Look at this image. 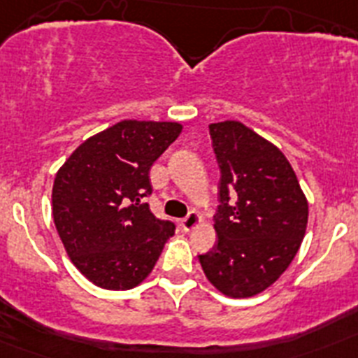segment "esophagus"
Wrapping results in <instances>:
<instances>
[{
	"mask_svg": "<svg viewBox=\"0 0 358 358\" xmlns=\"http://www.w3.org/2000/svg\"><path fill=\"white\" fill-rule=\"evenodd\" d=\"M199 224H201V215L195 213V211H189V213L181 220V227L186 233L194 229V227H197Z\"/></svg>",
	"mask_w": 358,
	"mask_h": 358,
	"instance_id": "esophagus-1",
	"label": "esophagus"
}]
</instances>
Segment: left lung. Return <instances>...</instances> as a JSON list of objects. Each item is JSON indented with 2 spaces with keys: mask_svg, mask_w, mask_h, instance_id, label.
<instances>
[{
  "mask_svg": "<svg viewBox=\"0 0 358 358\" xmlns=\"http://www.w3.org/2000/svg\"><path fill=\"white\" fill-rule=\"evenodd\" d=\"M220 169L217 242L199 262L229 297L264 292L285 273L301 245L308 202L283 152L243 123H211Z\"/></svg>",
  "mask_w": 358,
  "mask_h": 358,
  "instance_id": "1",
  "label": "left lung"
}]
</instances>
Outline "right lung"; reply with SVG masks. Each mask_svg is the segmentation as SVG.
<instances>
[{
	"label": "right lung",
	"mask_w": 358,
	"mask_h": 358,
	"mask_svg": "<svg viewBox=\"0 0 358 358\" xmlns=\"http://www.w3.org/2000/svg\"><path fill=\"white\" fill-rule=\"evenodd\" d=\"M176 122L123 120L85 140L53 182V222L73 265L107 290L140 285L176 224L152 213L148 170L177 136Z\"/></svg>",
	"instance_id": "1"
}]
</instances>
